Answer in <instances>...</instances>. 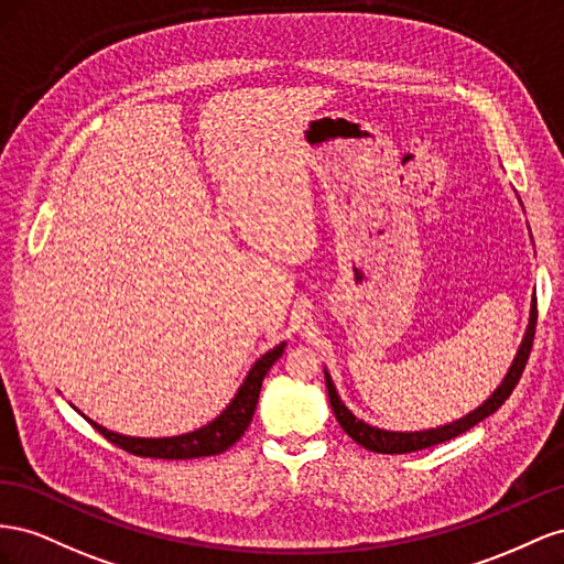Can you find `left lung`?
Wrapping results in <instances>:
<instances>
[{
	"label": "left lung",
	"instance_id": "1",
	"mask_svg": "<svg viewBox=\"0 0 564 564\" xmlns=\"http://www.w3.org/2000/svg\"><path fill=\"white\" fill-rule=\"evenodd\" d=\"M534 333H536V297L532 302V314H529V326L524 333V340L520 345L518 357H514V361L510 366L508 376L501 382V388H498L479 409L460 417V421H456V423H448L437 430H425V432H388V430L371 427L368 423L359 421V417L343 404L340 397H337V392H335V384H333L330 376L326 373V388H328L333 413L337 417V423H340V427L349 434L354 442L368 448V452H376V454H411V452H421V448H427L434 444L448 442V440L458 437V434L468 432L470 427H475L477 423H481L485 417H489L494 411H498L506 404V399L512 394L514 384H518L522 378L529 351H532V345H534Z\"/></svg>",
	"mask_w": 564,
	"mask_h": 564
}]
</instances>
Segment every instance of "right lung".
<instances>
[{
  "label": "right lung",
  "mask_w": 564,
  "mask_h": 564,
  "mask_svg": "<svg viewBox=\"0 0 564 564\" xmlns=\"http://www.w3.org/2000/svg\"><path fill=\"white\" fill-rule=\"evenodd\" d=\"M283 347L285 343L269 349L262 359H257V364L250 368L248 378L243 380V384H240V390L234 397L231 404L224 409L221 415H217L213 423H207L196 432L180 434V437H165V440H141V437H124V434L110 432L91 421L89 423L99 430L110 444H116L134 456L165 458V460L217 456L221 452H227L229 446H234L246 434L257 409V399H260L262 380L269 368L276 364V359L283 354Z\"/></svg>",
  "instance_id": "1"
}]
</instances>
